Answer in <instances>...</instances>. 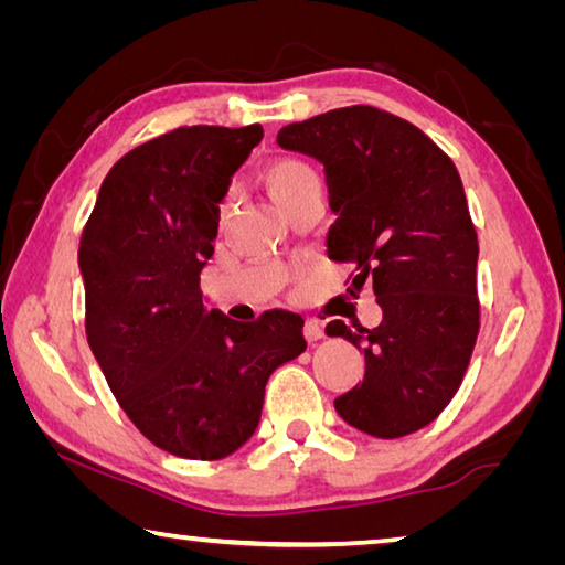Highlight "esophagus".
Wrapping results in <instances>:
<instances>
[{
	"mask_svg": "<svg viewBox=\"0 0 565 565\" xmlns=\"http://www.w3.org/2000/svg\"><path fill=\"white\" fill-rule=\"evenodd\" d=\"M303 337L309 341H319L323 337V323L317 319H309L303 323Z\"/></svg>",
	"mask_w": 565,
	"mask_h": 565,
	"instance_id": "esophagus-1",
	"label": "esophagus"
}]
</instances>
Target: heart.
Segmentation results:
<instances>
[{
    "mask_svg": "<svg viewBox=\"0 0 565 565\" xmlns=\"http://www.w3.org/2000/svg\"><path fill=\"white\" fill-rule=\"evenodd\" d=\"M264 181L276 202L286 206L291 204L296 196L303 194L306 189L319 184V174L306 164V161L284 157V159H274L271 164L264 169Z\"/></svg>",
    "mask_w": 565,
    "mask_h": 565,
    "instance_id": "1",
    "label": "heart"
}]
</instances>
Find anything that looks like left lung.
Wrapping results in <instances>:
<instances>
[{
    "label": "left lung",
    "mask_w": 565,
    "mask_h": 565,
    "mask_svg": "<svg viewBox=\"0 0 565 565\" xmlns=\"http://www.w3.org/2000/svg\"><path fill=\"white\" fill-rule=\"evenodd\" d=\"M276 145L323 164L337 214L329 259L353 266V286L369 279L384 313L376 329L327 327L366 361L361 384L333 406L369 436L414 434L451 404L481 327L461 177L414 124L363 104L289 124Z\"/></svg>",
    "instance_id": "1"
}]
</instances>
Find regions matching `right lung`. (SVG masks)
<instances>
[{"instance_id":"obj_1","label":"right lung","mask_w":565,"mask_h":565,"mask_svg":"<svg viewBox=\"0 0 565 565\" xmlns=\"http://www.w3.org/2000/svg\"><path fill=\"white\" fill-rule=\"evenodd\" d=\"M264 137L181 127L124 154L82 232L87 341L124 414L161 451L218 461L254 436L266 381L306 351L303 319L234 321L202 301L218 204Z\"/></svg>"}]
</instances>
